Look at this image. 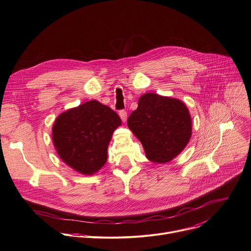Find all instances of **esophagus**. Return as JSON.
Instances as JSON below:
<instances>
[{"instance_id":"obj_1","label":"esophagus","mask_w":251,"mask_h":251,"mask_svg":"<svg viewBox=\"0 0 251 251\" xmlns=\"http://www.w3.org/2000/svg\"><path fill=\"white\" fill-rule=\"evenodd\" d=\"M119 114H120V117H121L122 121L125 123V122L126 121V118H127V113H126V110H124V109H122V110H120V111H119Z\"/></svg>"}]
</instances>
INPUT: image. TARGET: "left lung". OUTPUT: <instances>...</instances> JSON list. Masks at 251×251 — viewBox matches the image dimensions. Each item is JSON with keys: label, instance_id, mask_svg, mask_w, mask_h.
I'll use <instances>...</instances> for the list:
<instances>
[{"label": "left lung", "instance_id": "8db88e82", "mask_svg": "<svg viewBox=\"0 0 251 251\" xmlns=\"http://www.w3.org/2000/svg\"><path fill=\"white\" fill-rule=\"evenodd\" d=\"M127 126L142 143L147 158L155 163L174 159L189 143L192 122L187 106L179 100L146 93Z\"/></svg>", "mask_w": 251, "mask_h": 251}]
</instances>
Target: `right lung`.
I'll use <instances>...</instances> for the list:
<instances>
[{
  "label": "right lung",
  "instance_id": "obj_1",
  "mask_svg": "<svg viewBox=\"0 0 251 251\" xmlns=\"http://www.w3.org/2000/svg\"><path fill=\"white\" fill-rule=\"evenodd\" d=\"M121 125L117 112L90 100L57 118L53 143L64 163L81 174L91 175L106 163L112 132Z\"/></svg>",
  "mask_w": 251,
  "mask_h": 251
}]
</instances>
